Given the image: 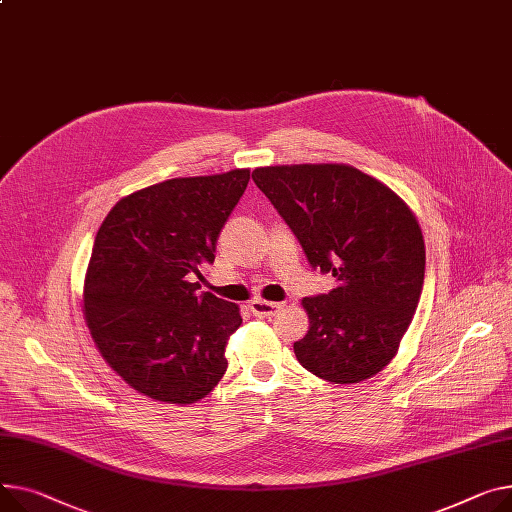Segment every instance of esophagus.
Returning <instances> with one entry per match:
<instances>
[{
	"mask_svg": "<svg viewBox=\"0 0 512 512\" xmlns=\"http://www.w3.org/2000/svg\"><path fill=\"white\" fill-rule=\"evenodd\" d=\"M284 304H280V302H267V300H253L251 304H249V309H251V313L255 315V317H259V319H271L274 317L280 309H282Z\"/></svg>",
	"mask_w": 512,
	"mask_h": 512,
	"instance_id": "34e87169",
	"label": "esophagus"
}]
</instances>
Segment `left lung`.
I'll use <instances>...</instances> for the list:
<instances>
[{
	"label": "left lung",
	"mask_w": 512,
	"mask_h": 512,
	"mask_svg": "<svg viewBox=\"0 0 512 512\" xmlns=\"http://www.w3.org/2000/svg\"><path fill=\"white\" fill-rule=\"evenodd\" d=\"M315 269L335 278L304 298L309 331L298 362L333 385L381 372L397 354L418 309L426 247L410 206L350 164H278L253 170Z\"/></svg>",
	"instance_id": "left-lung-1"
}]
</instances>
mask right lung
<instances>
[{"label": "right lung", "instance_id": "add662e5", "mask_svg": "<svg viewBox=\"0 0 512 512\" xmlns=\"http://www.w3.org/2000/svg\"><path fill=\"white\" fill-rule=\"evenodd\" d=\"M249 179L234 168L150 185L119 199L96 232L84 319L100 356L150 399L191 405L224 377L241 309L197 280Z\"/></svg>", "mask_w": 512, "mask_h": 512}]
</instances>
